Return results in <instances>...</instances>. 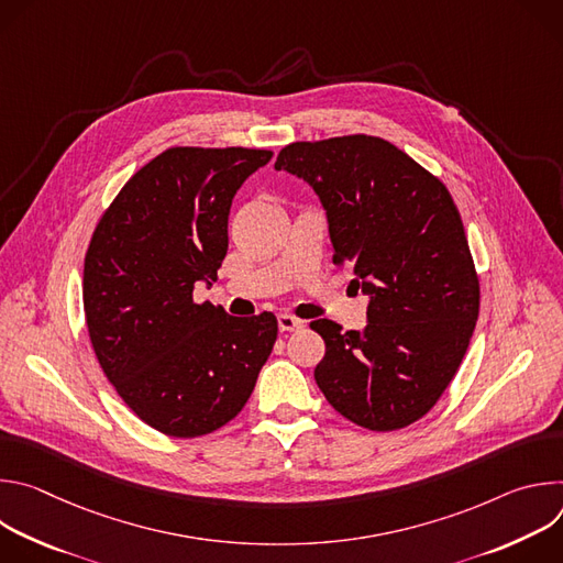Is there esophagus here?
<instances>
[{"label": "esophagus", "mask_w": 563, "mask_h": 563, "mask_svg": "<svg viewBox=\"0 0 563 563\" xmlns=\"http://www.w3.org/2000/svg\"><path fill=\"white\" fill-rule=\"evenodd\" d=\"M278 328H280V332H296V330H302L305 323L300 318L285 311V313H278Z\"/></svg>", "instance_id": "esophagus-1"}]
</instances>
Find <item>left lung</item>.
<instances>
[{
	"label": "left lung",
	"instance_id": "8db88e82",
	"mask_svg": "<svg viewBox=\"0 0 563 563\" xmlns=\"http://www.w3.org/2000/svg\"><path fill=\"white\" fill-rule=\"evenodd\" d=\"M276 172L305 180L325 209L334 265L354 274L367 325H309L325 341L313 378L336 412L374 430L428 415L454 378L478 318V278L445 185L374 135L287 144Z\"/></svg>",
	"mask_w": 563,
	"mask_h": 563
}]
</instances>
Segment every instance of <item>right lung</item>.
<instances>
[{"label":"right lung","mask_w":563,"mask_h":563,"mask_svg":"<svg viewBox=\"0 0 563 563\" xmlns=\"http://www.w3.org/2000/svg\"><path fill=\"white\" fill-rule=\"evenodd\" d=\"M265 148L174 146L153 157L98 222L85 258L96 356L124 404L157 432L194 439L245 408L269 358L272 311L229 316L196 283H216L235 191Z\"/></svg>","instance_id":"add662e5"}]
</instances>
